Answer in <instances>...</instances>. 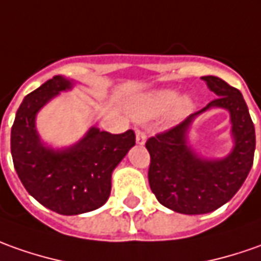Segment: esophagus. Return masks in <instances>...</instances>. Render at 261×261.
Listing matches in <instances>:
<instances>
[{"label":"esophagus","mask_w":261,"mask_h":261,"mask_svg":"<svg viewBox=\"0 0 261 261\" xmlns=\"http://www.w3.org/2000/svg\"><path fill=\"white\" fill-rule=\"evenodd\" d=\"M145 138H147V136H145L144 131H137V133H136V143H137L138 145H144Z\"/></svg>","instance_id":"1"}]
</instances>
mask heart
Masks as SVG:
<instances>
[{
  "label": "heart",
  "mask_w": 261,
  "mask_h": 261,
  "mask_svg": "<svg viewBox=\"0 0 261 261\" xmlns=\"http://www.w3.org/2000/svg\"><path fill=\"white\" fill-rule=\"evenodd\" d=\"M178 101V93L174 90H160L147 95L141 102H138L134 110V116L140 120H147L167 111ZM178 108L181 111H187L191 108L190 98H182L178 102Z\"/></svg>",
  "instance_id": "obj_1"
}]
</instances>
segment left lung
Returning a JSON list of instances; mask_svg holds the SVG:
<instances>
[{"mask_svg": "<svg viewBox=\"0 0 261 261\" xmlns=\"http://www.w3.org/2000/svg\"><path fill=\"white\" fill-rule=\"evenodd\" d=\"M217 95L182 123L147 140L150 153L148 182L164 207L181 214H205L231 200L253 166L256 133L242 93L214 75L201 77ZM212 108L230 113L233 148L226 158H200L188 144L191 124Z\"/></svg>", "mask_w": 261, "mask_h": 261, "instance_id": "8db88e82", "label": "left lung"}]
</instances>
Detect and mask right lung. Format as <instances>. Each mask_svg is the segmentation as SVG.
<instances>
[{
	"label": "right lung",
	"mask_w": 261,
	"mask_h": 261,
	"mask_svg": "<svg viewBox=\"0 0 261 261\" xmlns=\"http://www.w3.org/2000/svg\"><path fill=\"white\" fill-rule=\"evenodd\" d=\"M72 80L57 75L22 100L11 128L14 167L25 190L38 203L63 216L93 212L111 193V174L136 144L134 131L111 134L91 127L75 144L53 148L35 128L38 111Z\"/></svg>",
	"instance_id": "1"
}]
</instances>
